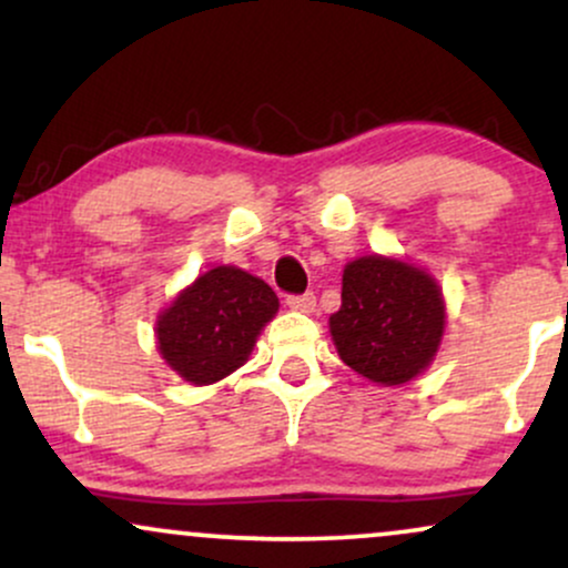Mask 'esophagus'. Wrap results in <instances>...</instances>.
I'll use <instances>...</instances> for the list:
<instances>
[{"label": "esophagus", "mask_w": 568, "mask_h": 568, "mask_svg": "<svg viewBox=\"0 0 568 568\" xmlns=\"http://www.w3.org/2000/svg\"><path fill=\"white\" fill-rule=\"evenodd\" d=\"M285 304H288L293 312H304V315H310V312H315L317 298L315 293H302V296H288V302Z\"/></svg>", "instance_id": "1"}]
</instances>
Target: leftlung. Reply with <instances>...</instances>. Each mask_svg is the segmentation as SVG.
Returning a JSON list of instances; mask_svg holds the SVG:
<instances>
[{
    "instance_id": "1",
    "label": "left lung",
    "mask_w": 568,
    "mask_h": 568,
    "mask_svg": "<svg viewBox=\"0 0 568 568\" xmlns=\"http://www.w3.org/2000/svg\"><path fill=\"white\" fill-rule=\"evenodd\" d=\"M328 328L355 374L397 387L433 366L446 331V298L425 266L371 253L344 266L342 306Z\"/></svg>"
}]
</instances>
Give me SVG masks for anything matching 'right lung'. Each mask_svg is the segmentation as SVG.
Instances as JSON below:
<instances>
[{
    "label": "right lung",
    "instance_id": "right-lung-1",
    "mask_svg": "<svg viewBox=\"0 0 568 568\" xmlns=\"http://www.w3.org/2000/svg\"><path fill=\"white\" fill-rule=\"evenodd\" d=\"M277 310L275 291L262 277L232 264L213 266L158 315V352L184 382L216 384L245 366Z\"/></svg>",
    "mask_w": 568,
    "mask_h": 568
}]
</instances>
